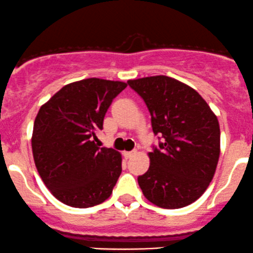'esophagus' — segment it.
I'll return each mask as SVG.
<instances>
[{
  "label": "esophagus",
  "mask_w": 253,
  "mask_h": 253,
  "mask_svg": "<svg viewBox=\"0 0 253 253\" xmlns=\"http://www.w3.org/2000/svg\"><path fill=\"white\" fill-rule=\"evenodd\" d=\"M135 153H136V150H131V152H123V155H124V158L129 159V158H131Z\"/></svg>",
  "instance_id": "34e87169"
}]
</instances>
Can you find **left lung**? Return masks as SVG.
Listing matches in <instances>:
<instances>
[{
  "instance_id": "left-lung-1",
  "label": "left lung",
  "mask_w": 253,
  "mask_h": 253,
  "mask_svg": "<svg viewBox=\"0 0 253 253\" xmlns=\"http://www.w3.org/2000/svg\"><path fill=\"white\" fill-rule=\"evenodd\" d=\"M127 84L148 107L153 132L163 136L148 153V171L137 178L144 197L165 209L189 206L204 194L216 171L217 117L194 88L175 79L157 75Z\"/></svg>"
}]
</instances>
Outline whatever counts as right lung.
Wrapping results in <instances>:
<instances>
[{
    "label": "right lung",
    "instance_id": "right-lung-1",
    "mask_svg": "<svg viewBox=\"0 0 253 253\" xmlns=\"http://www.w3.org/2000/svg\"><path fill=\"white\" fill-rule=\"evenodd\" d=\"M126 87V82L84 79L65 84L39 109L33 159L42 180L62 203L88 208L111 196L122 173V155L98 147L95 134Z\"/></svg>",
    "mask_w": 253,
    "mask_h": 253
}]
</instances>
